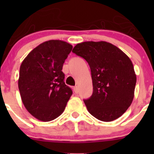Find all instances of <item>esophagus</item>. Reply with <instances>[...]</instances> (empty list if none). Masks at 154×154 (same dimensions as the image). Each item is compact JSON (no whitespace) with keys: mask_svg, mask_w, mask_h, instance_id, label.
Instances as JSON below:
<instances>
[{"mask_svg":"<svg viewBox=\"0 0 154 154\" xmlns=\"http://www.w3.org/2000/svg\"><path fill=\"white\" fill-rule=\"evenodd\" d=\"M74 92L76 93V94H77V93L79 92V88H78V86H75L74 87Z\"/></svg>","mask_w":154,"mask_h":154,"instance_id":"obj_1","label":"esophagus"}]
</instances>
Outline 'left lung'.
Masks as SVG:
<instances>
[{"label":"left lung","instance_id":"obj_1","mask_svg":"<svg viewBox=\"0 0 154 154\" xmlns=\"http://www.w3.org/2000/svg\"><path fill=\"white\" fill-rule=\"evenodd\" d=\"M91 69L93 93L84 100L88 112L102 122L119 119L131 105L136 75L130 59L106 42H84L72 51Z\"/></svg>","mask_w":154,"mask_h":154}]
</instances>
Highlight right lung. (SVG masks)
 Wrapping results in <instances>:
<instances>
[{
	"mask_svg": "<svg viewBox=\"0 0 154 154\" xmlns=\"http://www.w3.org/2000/svg\"><path fill=\"white\" fill-rule=\"evenodd\" d=\"M72 45L49 40L29 53L20 67L18 88L27 111L42 122L57 119L66 109L72 90L62 71Z\"/></svg>",
	"mask_w": 154,
	"mask_h": 154,
	"instance_id": "obj_1",
	"label": "right lung"
}]
</instances>
